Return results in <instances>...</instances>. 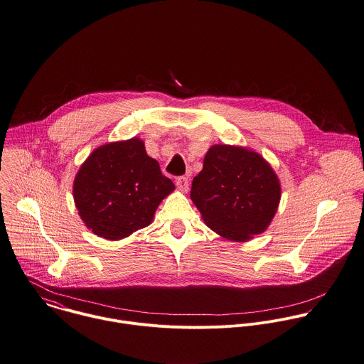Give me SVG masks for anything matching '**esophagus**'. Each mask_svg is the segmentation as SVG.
<instances>
[{"label": "esophagus", "mask_w": 364, "mask_h": 364, "mask_svg": "<svg viewBox=\"0 0 364 364\" xmlns=\"http://www.w3.org/2000/svg\"><path fill=\"white\" fill-rule=\"evenodd\" d=\"M176 186H177V188H178L180 191L187 193V191H188V178L184 177V176L178 177V178L176 180Z\"/></svg>", "instance_id": "esophagus-1"}]
</instances>
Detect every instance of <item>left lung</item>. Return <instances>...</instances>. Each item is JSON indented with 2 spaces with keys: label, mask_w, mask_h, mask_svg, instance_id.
Instances as JSON below:
<instances>
[{
  "label": "left lung",
  "mask_w": 364,
  "mask_h": 364,
  "mask_svg": "<svg viewBox=\"0 0 364 364\" xmlns=\"http://www.w3.org/2000/svg\"><path fill=\"white\" fill-rule=\"evenodd\" d=\"M280 198V180L270 163L242 146H211L191 187V200L207 226L233 242L264 232Z\"/></svg>",
  "instance_id": "left-lung-1"
}]
</instances>
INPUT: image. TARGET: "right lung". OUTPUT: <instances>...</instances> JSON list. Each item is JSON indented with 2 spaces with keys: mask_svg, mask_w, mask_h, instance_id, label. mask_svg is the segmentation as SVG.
I'll use <instances>...</instances> for the list:
<instances>
[{
  "mask_svg": "<svg viewBox=\"0 0 364 364\" xmlns=\"http://www.w3.org/2000/svg\"><path fill=\"white\" fill-rule=\"evenodd\" d=\"M139 138L98 146L80 166L73 183L78 215L97 236L128 237L151 223L159 204L174 191Z\"/></svg>",
  "mask_w": 364,
  "mask_h": 364,
  "instance_id": "add662e5",
  "label": "right lung"
}]
</instances>
